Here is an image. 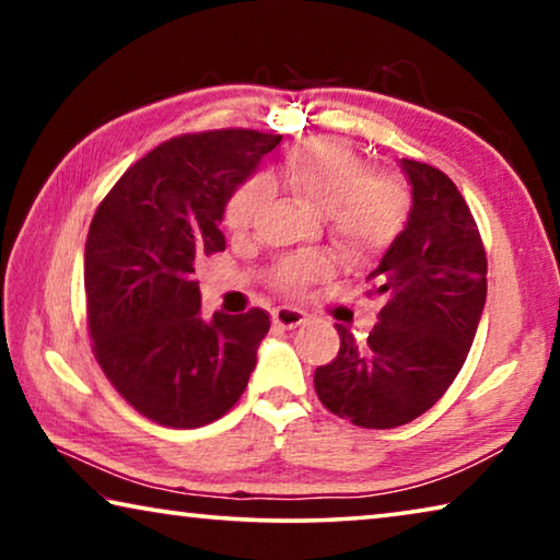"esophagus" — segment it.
I'll list each match as a JSON object with an SVG mask.
<instances>
[{
    "instance_id": "34e87169",
    "label": "esophagus",
    "mask_w": 560,
    "mask_h": 560,
    "mask_svg": "<svg viewBox=\"0 0 560 560\" xmlns=\"http://www.w3.org/2000/svg\"><path fill=\"white\" fill-rule=\"evenodd\" d=\"M273 318V326L277 328H283V330H291V328H299L301 324H306V314L299 308H277L271 314Z\"/></svg>"
}]
</instances>
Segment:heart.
Listing matches in <instances>:
<instances>
[{
  "mask_svg": "<svg viewBox=\"0 0 560 560\" xmlns=\"http://www.w3.org/2000/svg\"><path fill=\"white\" fill-rule=\"evenodd\" d=\"M277 185V179H271ZM281 185L308 210L324 214L328 230L340 249L355 259H368L385 252L402 232L410 214V195L393 175H368V167L353 150L338 140H316L303 145L281 173ZM269 202L264 179H252L226 205L224 224L236 236H244L259 224ZM330 264L316 254L283 261L277 287L301 291L306 283L326 279Z\"/></svg>",
  "mask_w": 560,
  "mask_h": 560,
  "instance_id": "obj_1",
  "label": "heart"
}]
</instances>
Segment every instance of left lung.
<instances>
[{
	"instance_id": "1",
	"label": "left lung",
	"mask_w": 560,
	"mask_h": 560,
	"mask_svg": "<svg viewBox=\"0 0 560 560\" xmlns=\"http://www.w3.org/2000/svg\"><path fill=\"white\" fill-rule=\"evenodd\" d=\"M410 183L402 232L368 273L383 296L368 340L336 326V360L316 368L318 400L371 430L412 422L462 371L487 303V254L457 185L442 170L400 160Z\"/></svg>"
}]
</instances>
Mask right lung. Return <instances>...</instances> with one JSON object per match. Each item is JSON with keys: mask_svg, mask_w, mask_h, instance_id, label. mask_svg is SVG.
Here are the masks:
<instances>
[{"mask_svg": "<svg viewBox=\"0 0 560 560\" xmlns=\"http://www.w3.org/2000/svg\"><path fill=\"white\" fill-rule=\"evenodd\" d=\"M281 143L257 130L179 136L128 167L93 214L83 283L93 353L148 420L202 428L230 412L257 365L269 314H200L195 269L224 252L226 202Z\"/></svg>", "mask_w": 560, "mask_h": 560, "instance_id": "1", "label": "right lung"}]
</instances>
